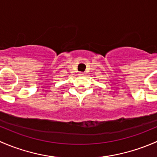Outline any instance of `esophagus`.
I'll use <instances>...</instances> for the list:
<instances>
[{"instance_id": "esophagus-1", "label": "esophagus", "mask_w": 157, "mask_h": 157, "mask_svg": "<svg viewBox=\"0 0 157 157\" xmlns=\"http://www.w3.org/2000/svg\"><path fill=\"white\" fill-rule=\"evenodd\" d=\"M79 75H81V76L84 75V73H83V72H80V74H79Z\"/></svg>"}]
</instances>
